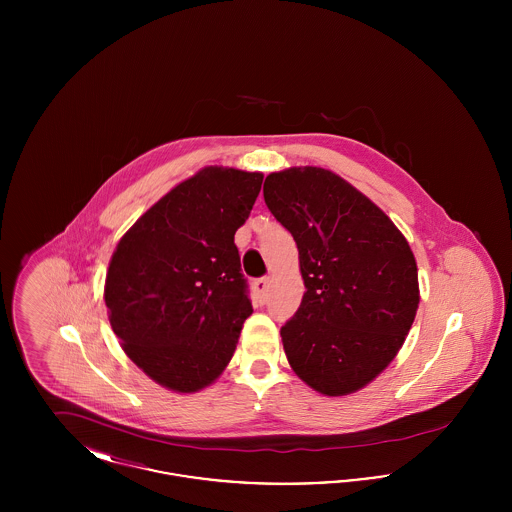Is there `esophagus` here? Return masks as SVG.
Returning <instances> with one entry per match:
<instances>
[{
	"label": "esophagus",
	"mask_w": 512,
	"mask_h": 512,
	"mask_svg": "<svg viewBox=\"0 0 512 512\" xmlns=\"http://www.w3.org/2000/svg\"><path fill=\"white\" fill-rule=\"evenodd\" d=\"M253 290H255V295H257V301L261 305H265L268 299V278H257L253 282Z\"/></svg>",
	"instance_id": "1"
}]
</instances>
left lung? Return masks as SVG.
Segmentation results:
<instances>
[{
    "label": "left lung",
    "mask_w": 512,
    "mask_h": 512,
    "mask_svg": "<svg viewBox=\"0 0 512 512\" xmlns=\"http://www.w3.org/2000/svg\"><path fill=\"white\" fill-rule=\"evenodd\" d=\"M263 195L292 232L307 288L280 330L288 363L322 395L365 388L413 326L420 293L409 242L365 194L320 167L272 172Z\"/></svg>",
    "instance_id": "8db88e82"
}]
</instances>
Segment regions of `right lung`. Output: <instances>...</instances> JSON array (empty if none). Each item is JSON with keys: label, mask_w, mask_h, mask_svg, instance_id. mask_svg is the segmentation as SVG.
Returning a JSON list of instances; mask_svg holds the SVG:
<instances>
[{"label": "right lung", "mask_w": 512, "mask_h": 512, "mask_svg": "<svg viewBox=\"0 0 512 512\" xmlns=\"http://www.w3.org/2000/svg\"><path fill=\"white\" fill-rule=\"evenodd\" d=\"M263 174L205 167L124 234L105 278L124 353L167 390L194 393L230 363L253 313L234 244Z\"/></svg>", "instance_id": "right-lung-1"}]
</instances>
